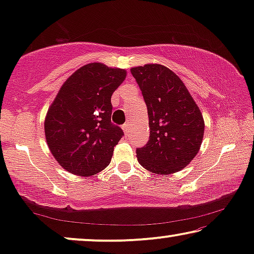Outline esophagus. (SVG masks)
Listing matches in <instances>:
<instances>
[{"label": "esophagus", "instance_id": "1", "mask_svg": "<svg viewBox=\"0 0 254 254\" xmlns=\"http://www.w3.org/2000/svg\"><path fill=\"white\" fill-rule=\"evenodd\" d=\"M129 128H130V125H129V123H126V124H125L124 125V126H123V129H124V131H125V133H128V130H129Z\"/></svg>", "mask_w": 254, "mask_h": 254}]
</instances>
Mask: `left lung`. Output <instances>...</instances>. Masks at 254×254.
Masks as SVG:
<instances>
[{
	"instance_id": "obj_1",
	"label": "left lung",
	"mask_w": 254,
	"mask_h": 254,
	"mask_svg": "<svg viewBox=\"0 0 254 254\" xmlns=\"http://www.w3.org/2000/svg\"><path fill=\"white\" fill-rule=\"evenodd\" d=\"M149 117L148 143L136 149L137 161L156 175H171L190 164L202 143L204 121L182 79L162 64L130 69Z\"/></svg>"
}]
</instances>
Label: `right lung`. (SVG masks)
I'll return each mask as SVG.
<instances>
[{
	"mask_svg": "<svg viewBox=\"0 0 254 254\" xmlns=\"http://www.w3.org/2000/svg\"><path fill=\"white\" fill-rule=\"evenodd\" d=\"M126 70L93 62L77 69L59 90L45 118L48 148L62 168L89 177L110 164L124 136L111 123V97Z\"/></svg>",
	"mask_w": 254,
	"mask_h": 254,
	"instance_id": "right-lung-1",
	"label": "right lung"
}]
</instances>
